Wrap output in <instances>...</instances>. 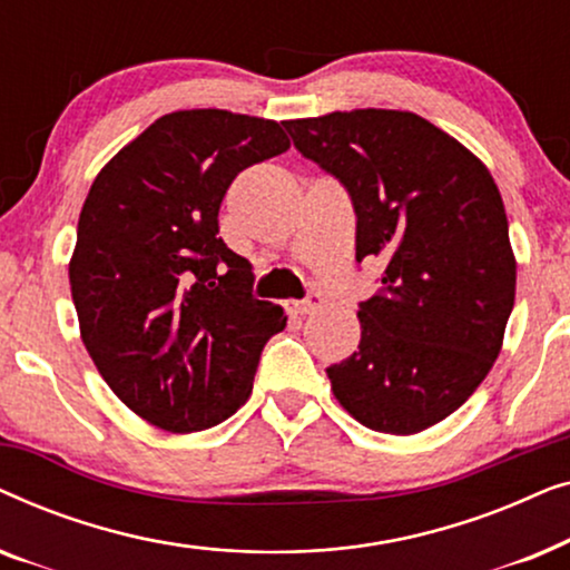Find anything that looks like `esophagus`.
Instances as JSON below:
<instances>
[{"instance_id": "esophagus-1", "label": "esophagus", "mask_w": 570, "mask_h": 570, "mask_svg": "<svg viewBox=\"0 0 570 570\" xmlns=\"http://www.w3.org/2000/svg\"><path fill=\"white\" fill-rule=\"evenodd\" d=\"M318 308H322V295H318V293H311L303 301L287 303V311H291V314H295V316L314 314V311H318Z\"/></svg>"}]
</instances>
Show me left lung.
<instances>
[{
  "label": "left lung",
  "instance_id": "obj_1",
  "mask_svg": "<svg viewBox=\"0 0 570 570\" xmlns=\"http://www.w3.org/2000/svg\"><path fill=\"white\" fill-rule=\"evenodd\" d=\"M285 129L353 199L355 259L384 262L379 293L357 308L361 345L326 368L332 392L371 431H425L501 353L517 295L501 191L485 163L417 114L355 108Z\"/></svg>",
  "mask_w": 570,
  "mask_h": 570
}]
</instances>
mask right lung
I'll return each instance as SVG.
<instances>
[{"label": "right lung", "mask_w": 570, "mask_h": 570, "mask_svg": "<svg viewBox=\"0 0 570 570\" xmlns=\"http://www.w3.org/2000/svg\"><path fill=\"white\" fill-rule=\"evenodd\" d=\"M272 119L194 108L160 116L92 181L69 285L85 347L131 412L168 433L228 420L287 316L254 298L252 264L217 213L240 170L285 153Z\"/></svg>", "instance_id": "obj_1"}]
</instances>
